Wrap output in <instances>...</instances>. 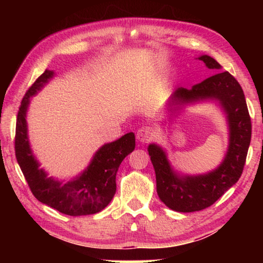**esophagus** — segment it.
<instances>
[{"label": "esophagus", "instance_id": "esophagus-1", "mask_svg": "<svg viewBox=\"0 0 263 263\" xmlns=\"http://www.w3.org/2000/svg\"><path fill=\"white\" fill-rule=\"evenodd\" d=\"M154 136V129L149 125H142L141 128H139L138 133H136V138L140 142L145 143L148 142L149 140H152V138Z\"/></svg>", "mask_w": 263, "mask_h": 263}]
</instances>
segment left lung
Listing matches in <instances>:
<instances>
[{"label": "left lung", "mask_w": 263, "mask_h": 263, "mask_svg": "<svg viewBox=\"0 0 263 263\" xmlns=\"http://www.w3.org/2000/svg\"><path fill=\"white\" fill-rule=\"evenodd\" d=\"M199 60L218 73L195 84L192 89H176L172 99L176 103L204 98L220 102L230 124V146L224 161L207 175L181 178L171 170L163 149L157 145L148 146L156 171L158 195L168 208L183 213L202 211L212 206L238 181L246 165L251 139L250 115L238 81L229 71H219L221 66L212 57L204 55Z\"/></svg>", "instance_id": "left-lung-1"}]
</instances>
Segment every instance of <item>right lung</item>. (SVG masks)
Segmentation results:
<instances>
[{
  "label": "right lung",
  "instance_id": "right-lung-1",
  "mask_svg": "<svg viewBox=\"0 0 263 263\" xmlns=\"http://www.w3.org/2000/svg\"><path fill=\"white\" fill-rule=\"evenodd\" d=\"M53 75L45 70L35 80L21 100L15 127V157L28 186L42 203L67 215H87L104 210L116 193V172L122 160L135 148L134 133H128L117 141L106 143L96 153L87 170L74 181L62 182L46 177L34 157L27 139L26 111L30 97Z\"/></svg>",
  "mask_w": 263,
  "mask_h": 263
}]
</instances>
